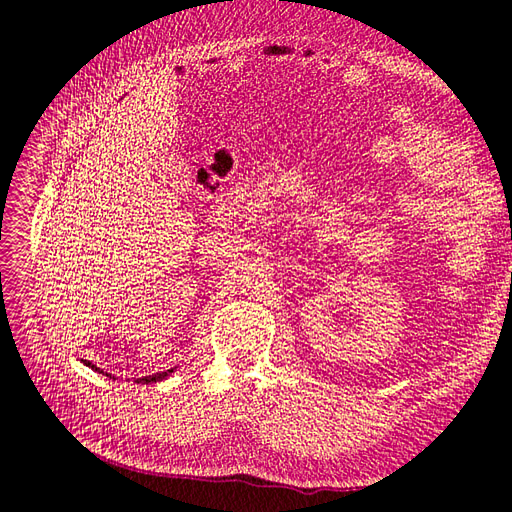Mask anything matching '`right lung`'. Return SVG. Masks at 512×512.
<instances>
[{
    "instance_id": "obj_1",
    "label": "right lung",
    "mask_w": 512,
    "mask_h": 512,
    "mask_svg": "<svg viewBox=\"0 0 512 512\" xmlns=\"http://www.w3.org/2000/svg\"><path fill=\"white\" fill-rule=\"evenodd\" d=\"M85 364H87L89 368H93V370H100V368L93 366L91 361H87V359H85ZM170 372H174V370H168V372H159V374H153V376H144V378H140L138 383H157V381H161V378H166Z\"/></svg>"
}]
</instances>
